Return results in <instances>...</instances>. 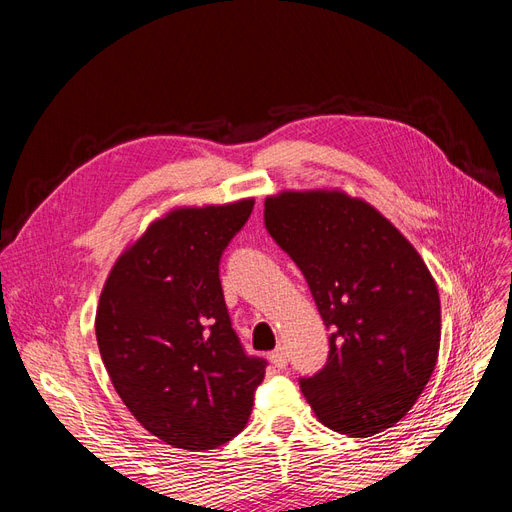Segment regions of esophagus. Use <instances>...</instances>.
I'll return each mask as SVG.
<instances>
[{
	"label": "esophagus",
	"instance_id": "34e87169",
	"mask_svg": "<svg viewBox=\"0 0 512 512\" xmlns=\"http://www.w3.org/2000/svg\"><path fill=\"white\" fill-rule=\"evenodd\" d=\"M269 361L277 367V369H284L286 363H288V356H286V350L284 348H277L269 354Z\"/></svg>",
	"mask_w": 512,
	"mask_h": 512
}]
</instances>
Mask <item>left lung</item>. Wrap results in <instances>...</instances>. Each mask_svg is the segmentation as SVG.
Masks as SVG:
<instances>
[{"label":"left lung","mask_w":512,"mask_h":512,"mask_svg":"<svg viewBox=\"0 0 512 512\" xmlns=\"http://www.w3.org/2000/svg\"><path fill=\"white\" fill-rule=\"evenodd\" d=\"M265 226L331 331L327 365L299 378L307 404L352 438L393 427L423 393L440 350V294L423 258L374 207L342 192L271 196Z\"/></svg>","instance_id":"1"}]
</instances>
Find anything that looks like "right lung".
Here are the masks:
<instances>
[{"instance_id":"right-lung-1","label":"right lung","mask_w":512,"mask_h":512,"mask_svg":"<svg viewBox=\"0 0 512 512\" xmlns=\"http://www.w3.org/2000/svg\"><path fill=\"white\" fill-rule=\"evenodd\" d=\"M252 209L239 200L170 211L115 262L100 294L96 337L115 391L147 431L185 451L243 431L265 378L220 282L222 254Z\"/></svg>"}]
</instances>
